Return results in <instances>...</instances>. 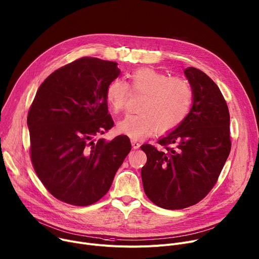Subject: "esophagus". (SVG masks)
Instances as JSON below:
<instances>
[{"instance_id":"34e87169","label":"esophagus","mask_w":259,"mask_h":259,"mask_svg":"<svg viewBox=\"0 0 259 259\" xmlns=\"http://www.w3.org/2000/svg\"><path fill=\"white\" fill-rule=\"evenodd\" d=\"M132 146L134 149H139L140 148V143H138L136 140H132Z\"/></svg>"}]
</instances>
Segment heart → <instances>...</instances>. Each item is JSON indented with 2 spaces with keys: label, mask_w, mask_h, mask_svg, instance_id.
I'll return each mask as SVG.
<instances>
[{
  "label": "heart",
  "mask_w": 259,
  "mask_h": 259,
  "mask_svg": "<svg viewBox=\"0 0 259 259\" xmlns=\"http://www.w3.org/2000/svg\"><path fill=\"white\" fill-rule=\"evenodd\" d=\"M127 83L112 80L106 90V101L114 113L124 111L130 92L143 96L136 115H128L117 124L119 133L139 140L155 131L163 134L178 127L190 112L193 91L181 77H169L152 68H140L126 74Z\"/></svg>",
  "instance_id": "heart-1"
}]
</instances>
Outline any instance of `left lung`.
Here are the masks:
<instances>
[{"label": "left lung", "instance_id": "left-lung-1", "mask_svg": "<svg viewBox=\"0 0 259 259\" xmlns=\"http://www.w3.org/2000/svg\"><path fill=\"white\" fill-rule=\"evenodd\" d=\"M193 91L185 120L157 143L141 149L147 155L142 167L143 187L156 206L181 210L200 202L214 187L231 152L229 111L216 83L204 72L184 71Z\"/></svg>", "mask_w": 259, "mask_h": 259}]
</instances>
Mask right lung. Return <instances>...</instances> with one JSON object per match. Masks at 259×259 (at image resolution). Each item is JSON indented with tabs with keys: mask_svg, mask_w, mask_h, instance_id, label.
Returning <instances> with one entry per match:
<instances>
[{
	"mask_svg": "<svg viewBox=\"0 0 259 259\" xmlns=\"http://www.w3.org/2000/svg\"><path fill=\"white\" fill-rule=\"evenodd\" d=\"M117 65L86 56L57 69L28 110L32 164L45 188L66 204L97 203L132 149L124 135L95 139L114 125L105 95L120 74Z\"/></svg>",
	"mask_w": 259,
	"mask_h": 259,
	"instance_id": "add662e5",
	"label": "right lung"
}]
</instances>
